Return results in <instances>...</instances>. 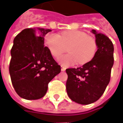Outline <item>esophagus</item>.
<instances>
[{"mask_svg": "<svg viewBox=\"0 0 123 123\" xmlns=\"http://www.w3.org/2000/svg\"><path fill=\"white\" fill-rule=\"evenodd\" d=\"M66 70V68L65 67H62V66H61V71H65Z\"/></svg>", "mask_w": 123, "mask_h": 123, "instance_id": "1", "label": "esophagus"}]
</instances>
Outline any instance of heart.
<instances>
[{"label":"heart","mask_w":123,"mask_h":123,"mask_svg":"<svg viewBox=\"0 0 123 123\" xmlns=\"http://www.w3.org/2000/svg\"><path fill=\"white\" fill-rule=\"evenodd\" d=\"M45 45L54 57L58 58L65 52L68 47L69 54L64 55L58 59L64 66H71L77 62L84 65L94 58L97 50V43L92 37L77 30L64 31L58 35L49 33L45 38Z\"/></svg>","instance_id":"b5f03b06"}]
</instances>
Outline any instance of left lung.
<instances>
[{
    "label": "left lung",
    "mask_w": 123,
    "mask_h": 123,
    "mask_svg": "<svg viewBox=\"0 0 123 123\" xmlns=\"http://www.w3.org/2000/svg\"><path fill=\"white\" fill-rule=\"evenodd\" d=\"M95 35L97 50L94 58L82 67L67 69V95L72 101L88 105L95 102L104 94L110 80L114 65V45L102 33L92 30Z\"/></svg>",
    "instance_id": "obj_1"
}]
</instances>
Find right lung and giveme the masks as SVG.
<instances>
[{
	"mask_svg": "<svg viewBox=\"0 0 123 123\" xmlns=\"http://www.w3.org/2000/svg\"><path fill=\"white\" fill-rule=\"evenodd\" d=\"M50 31L41 28H26L13 40L9 74L15 92L23 99L42 98L49 82L61 72V66L44 46V36Z\"/></svg>",
	"mask_w": 123,
	"mask_h": 123,
	"instance_id": "obj_1",
	"label": "right lung"
}]
</instances>
